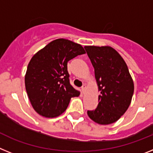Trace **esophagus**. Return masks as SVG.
I'll list each match as a JSON object with an SVG mask.
<instances>
[{"label":"esophagus","instance_id":"esophagus-1","mask_svg":"<svg viewBox=\"0 0 153 153\" xmlns=\"http://www.w3.org/2000/svg\"><path fill=\"white\" fill-rule=\"evenodd\" d=\"M81 90H82V92H83V93H84L85 90H86V86H85V85H83V86L81 87Z\"/></svg>","mask_w":153,"mask_h":153}]
</instances>
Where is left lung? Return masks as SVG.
<instances>
[{"label":"left lung","instance_id":"8db88e82","mask_svg":"<svg viewBox=\"0 0 153 153\" xmlns=\"http://www.w3.org/2000/svg\"><path fill=\"white\" fill-rule=\"evenodd\" d=\"M94 68L98 86L99 103L88 110L89 117L100 125L117 122L129 108L134 92V83L123 57L109 46H86Z\"/></svg>","mask_w":153,"mask_h":153}]
</instances>
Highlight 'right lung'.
<instances>
[{
  "mask_svg": "<svg viewBox=\"0 0 153 153\" xmlns=\"http://www.w3.org/2000/svg\"><path fill=\"white\" fill-rule=\"evenodd\" d=\"M85 53L80 44L60 38L31 58L25 74V87L38 114L48 118L58 117L67 109L70 99L79 97V91L70 83L67 62Z\"/></svg>",
  "mask_w": 153,
  "mask_h": 153,
  "instance_id": "obj_1",
  "label": "right lung"
}]
</instances>
